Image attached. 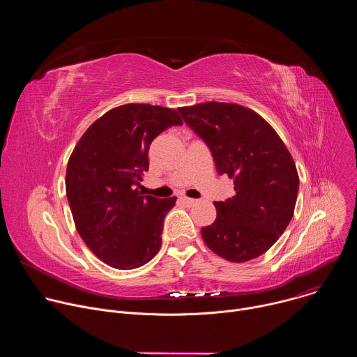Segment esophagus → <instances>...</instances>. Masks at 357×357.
Wrapping results in <instances>:
<instances>
[{"label": "esophagus", "instance_id": "1", "mask_svg": "<svg viewBox=\"0 0 357 357\" xmlns=\"http://www.w3.org/2000/svg\"><path fill=\"white\" fill-rule=\"evenodd\" d=\"M179 200L183 203V205H186V206H192V205H195V203L197 202L196 199H192V197H186V196H182Z\"/></svg>", "mask_w": 357, "mask_h": 357}]
</instances>
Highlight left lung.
Listing matches in <instances>:
<instances>
[{"label":"left lung","instance_id":"8db88e82","mask_svg":"<svg viewBox=\"0 0 357 357\" xmlns=\"http://www.w3.org/2000/svg\"><path fill=\"white\" fill-rule=\"evenodd\" d=\"M178 110L236 190L215 202L218 216L202 227L203 241L231 263L261 256L294 216L299 178L288 148L260 114L244 106L206 101Z\"/></svg>","mask_w":357,"mask_h":357}]
</instances>
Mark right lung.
Masks as SVG:
<instances>
[{"instance_id":"obj_1","label":"right lung","mask_w":357,"mask_h":357,"mask_svg":"<svg viewBox=\"0 0 357 357\" xmlns=\"http://www.w3.org/2000/svg\"><path fill=\"white\" fill-rule=\"evenodd\" d=\"M172 126H182L175 109L123 105L97 119L69 158L65 182L76 230L113 268H138L161 248L164 219L176 197L144 196L139 181L151 142Z\"/></svg>"}]
</instances>
